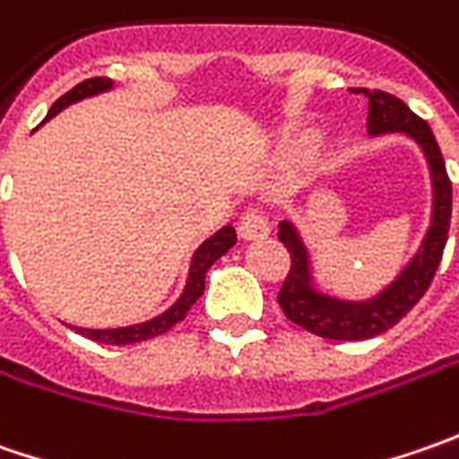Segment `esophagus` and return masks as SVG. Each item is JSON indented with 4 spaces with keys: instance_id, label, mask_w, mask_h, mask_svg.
I'll use <instances>...</instances> for the list:
<instances>
[{
    "instance_id": "obj_1",
    "label": "esophagus",
    "mask_w": 459,
    "mask_h": 459,
    "mask_svg": "<svg viewBox=\"0 0 459 459\" xmlns=\"http://www.w3.org/2000/svg\"><path fill=\"white\" fill-rule=\"evenodd\" d=\"M238 235L245 242H255V239H265L271 235V224L263 220L257 212H247L242 214V220L238 224Z\"/></svg>"
}]
</instances>
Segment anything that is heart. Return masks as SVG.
<instances>
[{
    "mask_svg": "<svg viewBox=\"0 0 459 459\" xmlns=\"http://www.w3.org/2000/svg\"><path fill=\"white\" fill-rule=\"evenodd\" d=\"M319 140H322V130L316 125H296L283 137V151L291 160H307L316 151Z\"/></svg>",
    "mask_w": 459,
    "mask_h": 459,
    "instance_id": "heart-1",
    "label": "heart"
}]
</instances>
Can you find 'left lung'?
Listing matches in <instances>:
<instances>
[{"mask_svg":"<svg viewBox=\"0 0 459 459\" xmlns=\"http://www.w3.org/2000/svg\"><path fill=\"white\" fill-rule=\"evenodd\" d=\"M362 94L370 104L368 133L373 137L401 133L419 145L432 181V214H429V227L414 255L409 257V263L398 271L388 286H383L378 293L368 299H344L325 289L322 281H316L314 257L299 224L296 221L278 224L281 227L278 239L291 253V271L278 293V304L293 325L326 340H370L398 325L429 289L450 232L452 184L429 125L419 119L394 94H385L378 89L373 91L362 89Z\"/></svg>","mask_w":459,"mask_h":459,"instance_id":"obj_1","label":"left lung"}]
</instances>
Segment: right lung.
I'll return each mask as SVG.
<instances>
[{"mask_svg":"<svg viewBox=\"0 0 459 459\" xmlns=\"http://www.w3.org/2000/svg\"><path fill=\"white\" fill-rule=\"evenodd\" d=\"M115 89V81L112 79H86L81 81L79 86H74L71 91H65L53 107L50 112L45 117V122L50 117H56L58 112H63L65 107L76 104L81 99L97 97V94H104V91H112ZM238 242V232L232 224H224L221 230H217L212 238H206L196 247V253L191 255V265H188V275H186V286L181 296L173 301V307H168L163 314L152 316L148 322H140V325H130V326H115V329H86V326H71L76 329L79 334L94 340V342L101 344H133V342H145V340H152L158 334H166L170 326H176L178 322H184L188 308L194 307L199 299H202L204 286H206V273L209 268L220 260L230 247H235Z\"/></svg>","mask_w":459,"mask_h":459,"instance_id":"add662e5","label":"right lung"}]
</instances>
